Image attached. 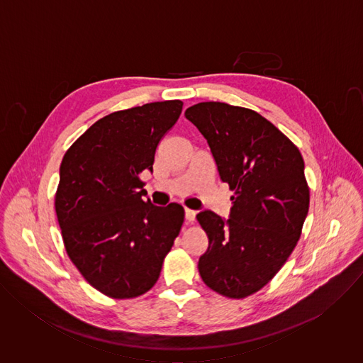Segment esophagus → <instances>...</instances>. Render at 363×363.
Listing matches in <instances>:
<instances>
[{"label":"esophagus","instance_id":"esophagus-1","mask_svg":"<svg viewBox=\"0 0 363 363\" xmlns=\"http://www.w3.org/2000/svg\"><path fill=\"white\" fill-rule=\"evenodd\" d=\"M185 220L188 223H192L195 220V211H192L189 208H185Z\"/></svg>","mask_w":363,"mask_h":363}]
</instances>
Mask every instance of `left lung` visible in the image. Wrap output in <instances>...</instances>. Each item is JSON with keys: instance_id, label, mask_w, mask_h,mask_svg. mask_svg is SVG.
I'll return each instance as SVG.
<instances>
[{"instance_id": "obj_1", "label": "left lung", "mask_w": 363, "mask_h": 363, "mask_svg": "<svg viewBox=\"0 0 363 363\" xmlns=\"http://www.w3.org/2000/svg\"><path fill=\"white\" fill-rule=\"evenodd\" d=\"M185 118L208 142L221 181L234 192L227 221L213 211L196 216L208 237L199 276L224 297H248L279 273L301 235L310 203L303 157L281 130L247 108L202 101Z\"/></svg>"}]
</instances>
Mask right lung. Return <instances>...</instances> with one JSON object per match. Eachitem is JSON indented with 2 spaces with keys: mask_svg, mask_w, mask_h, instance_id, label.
I'll list each match as a JSON object with an SVG mask.
<instances>
[{
  "mask_svg": "<svg viewBox=\"0 0 363 363\" xmlns=\"http://www.w3.org/2000/svg\"><path fill=\"white\" fill-rule=\"evenodd\" d=\"M184 103L165 100L113 112L66 150L55 208L66 252L84 280L112 298H135L158 281L184 223L177 202L143 201L139 175L155 161Z\"/></svg>",
  "mask_w": 363,
  "mask_h": 363,
  "instance_id": "obj_1",
  "label": "right lung"
}]
</instances>
